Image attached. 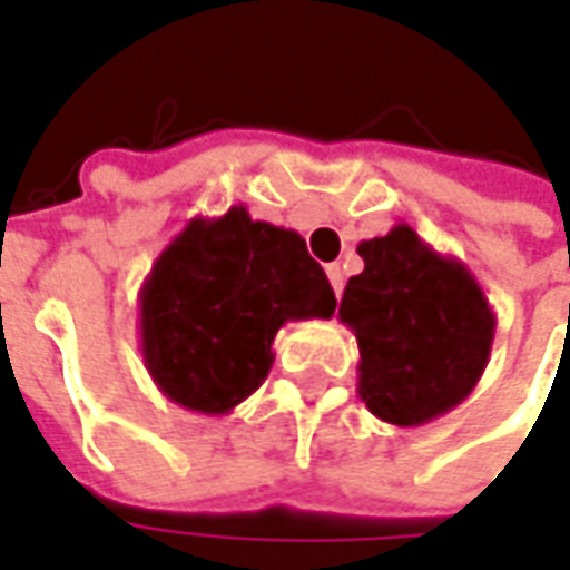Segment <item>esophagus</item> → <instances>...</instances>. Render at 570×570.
<instances>
[{
	"label": "esophagus",
	"mask_w": 570,
	"mask_h": 570,
	"mask_svg": "<svg viewBox=\"0 0 570 570\" xmlns=\"http://www.w3.org/2000/svg\"><path fill=\"white\" fill-rule=\"evenodd\" d=\"M326 276H330L332 288H335V297H342V288H345V269L338 263L326 266Z\"/></svg>",
	"instance_id": "obj_1"
}]
</instances>
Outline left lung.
<instances>
[{
    "label": "left lung",
    "instance_id": "obj_1",
    "mask_svg": "<svg viewBox=\"0 0 570 570\" xmlns=\"http://www.w3.org/2000/svg\"><path fill=\"white\" fill-rule=\"evenodd\" d=\"M364 273L351 276L338 320L354 332L357 395L392 426L449 414L490 364L495 313L461 259L445 257L399 223L357 244Z\"/></svg>",
    "mask_w": 570,
    "mask_h": 570
}]
</instances>
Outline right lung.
Returning <instances> with one entry per match:
<instances>
[{
  "mask_svg": "<svg viewBox=\"0 0 570 570\" xmlns=\"http://www.w3.org/2000/svg\"><path fill=\"white\" fill-rule=\"evenodd\" d=\"M140 354L178 407L223 417L273 366V338L292 320H330L335 292L292 228L232 206L190 219L140 285Z\"/></svg>",
  "mask_w": 570,
  "mask_h": 570,
  "instance_id": "right-lung-1",
  "label": "right lung"
}]
</instances>
